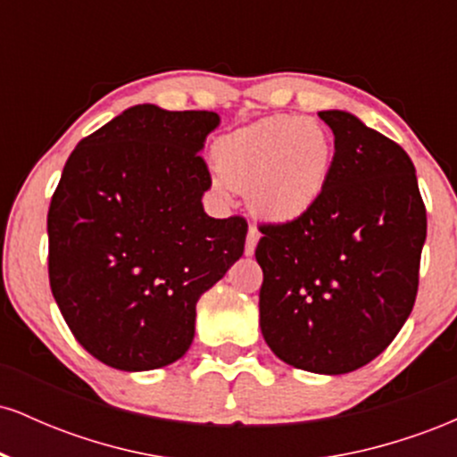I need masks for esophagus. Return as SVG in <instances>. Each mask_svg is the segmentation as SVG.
I'll use <instances>...</instances> for the list:
<instances>
[{
	"label": "esophagus",
	"mask_w": 457,
	"mask_h": 457,
	"mask_svg": "<svg viewBox=\"0 0 457 457\" xmlns=\"http://www.w3.org/2000/svg\"><path fill=\"white\" fill-rule=\"evenodd\" d=\"M258 240H260L258 228H253V225H251L249 232H246V243H245V253L246 255H253L255 253V245H258Z\"/></svg>",
	"instance_id": "obj_1"
}]
</instances>
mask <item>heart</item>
Listing matches in <instances>:
<instances>
[{"mask_svg": "<svg viewBox=\"0 0 457 457\" xmlns=\"http://www.w3.org/2000/svg\"><path fill=\"white\" fill-rule=\"evenodd\" d=\"M212 162L219 191H243L258 217L287 223L305 217L327 191L335 144L318 120L279 113L219 137Z\"/></svg>", "mask_w": 457, "mask_h": 457, "instance_id": "heart-1", "label": "heart"}]
</instances>
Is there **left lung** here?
Wrapping results in <instances>:
<instances>
[{"instance_id":"1","label":"left lung","mask_w":457,"mask_h":457,"mask_svg":"<svg viewBox=\"0 0 457 457\" xmlns=\"http://www.w3.org/2000/svg\"><path fill=\"white\" fill-rule=\"evenodd\" d=\"M324 195L305 217L260 225V328L283 363L348 374L374 361L411 316L428 219L411 156L348 112Z\"/></svg>"}]
</instances>
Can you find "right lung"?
I'll return each instance as SVG.
<instances>
[{"instance_id": "right-lung-1", "label": "right lung", "mask_w": 457, "mask_h": 457, "mask_svg": "<svg viewBox=\"0 0 457 457\" xmlns=\"http://www.w3.org/2000/svg\"><path fill=\"white\" fill-rule=\"evenodd\" d=\"M214 112L135 104L68 156L46 214L49 283L75 339L122 371L187 353L199 296L243 255V217L212 219L199 156Z\"/></svg>"}]
</instances>
